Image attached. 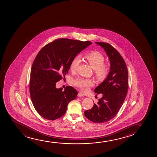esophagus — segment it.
Instances as JSON below:
<instances>
[{"label": "esophagus", "mask_w": 157, "mask_h": 157, "mask_svg": "<svg viewBox=\"0 0 157 157\" xmlns=\"http://www.w3.org/2000/svg\"><path fill=\"white\" fill-rule=\"evenodd\" d=\"M78 97H84V94H83V93H81V92L78 93Z\"/></svg>", "instance_id": "34e87169"}]
</instances>
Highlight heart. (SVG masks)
Segmentation results:
<instances>
[{
    "label": "heart",
    "mask_w": 157,
    "mask_h": 157,
    "mask_svg": "<svg viewBox=\"0 0 157 157\" xmlns=\"http://www.w3.org/2000/svg\"><path fill=\"white\" fill-rule=\"evenodd\" d=\"M84 59L89 63L94 70L95 77L99 81H103L106 79L109 73V67L104 63L105 57L100 52L92 51L86 53ZM80 62L79 57H75L72 59L70 64V70L71 72L77 71ZM93 82L90 79L83 78H78L73 82V84L77 86L81 90L85 92L88 90V87L93 85Z\"/></svg>",
    "instance_id": "heart-1"
}]
</instances>
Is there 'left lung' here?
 <instances>
[{
  "label": "left lung",
  "mask_w": 157,
  "mask_h": 157,
  "mask_svg": "<svg viewBox=\"0 0 157 157\" xmlns=\"http://www.w3.org/2000/svg\"><path fill=\"white\" fill-rule=\"evenodd\" d=\"M103 48L109 58V75L94 90L102 97L92 109L84 112L89 120L95 123L108 122L116 116L127 96L128 88V72L127 65L120 54L109 43L95 42Z\"/></svg>",
  "instance_id": "obj_1"
}]
</instances>
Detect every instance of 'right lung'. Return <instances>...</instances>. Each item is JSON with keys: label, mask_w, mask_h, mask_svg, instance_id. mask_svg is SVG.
Here are the masks:
<instances>
[{"label": "right lung", "mask_w": 157, "mask_h": 157, "mask_svg": "<svg viewBox=\"0 0 157 157\" xmlns=\"http://www.w3.org/2000/svg\"><path fill=\"white\" fill-rule=\"evenodd\" d=\"M90 41L59 39L45 45L33 63L29 92L35 109L43 118L55 120L63 116L77 90L67 86L57 88L56 82L68 73L71 60L91 44Z\"/></svg>", "instance_id": "right-lung-1"}]
</instances>
